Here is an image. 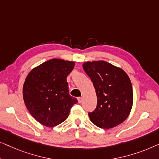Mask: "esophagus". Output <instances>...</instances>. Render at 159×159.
Listing matches in <instances>:
<instances>
[{"mask_svg":"<svg viewBox=\"0 0 159 159\" xmlns=\"http://www.w3.org/2000/svg\"><path fill=\"white\" fill-rule=\"evenodd\" d=\"M82 100H83L82 97H79V98H78V102H79V103H81Z\"/></svg>","mask_w":159,"mask_h":159,"instance_id":"34e87169","label":"esophagus"}]
</instances>
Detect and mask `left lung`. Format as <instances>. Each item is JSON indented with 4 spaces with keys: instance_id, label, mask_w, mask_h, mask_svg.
<instances>
[{
    "instance_id": "obj_1",
    "label": "left lung",
    "mask_w": 159,
    "mask_h": 159,
    "mask_svg": "<svg viewBox=\"0 0 159 159\" xmlns=\"http://www.w3.org/2000/svg\"><path fill=\"white\" fill-rule=\"evenodd\" d=\"M83 68L92 81L97 97V107L89 112L91 121L103 129L121 124L133 107V87L128 75L106 61L86 62Z\"/></svg>"
}]
</instances>
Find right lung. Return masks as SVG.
I'll return each instance as SVG.
<instances>
[{"label": "right lung", "instance_id": "obj_1", "mask_svg": "<svg viewBox=\"0 0 159 159\" xmlns=\"http://www.w3.org/2000/svg\"><path fill=\"white\" fill-rule=\"evenodd\" d=\"M75 62L52 59L32 70L26 78L23 97L34 119L47 127L57 126L68 118L76 98L69 94L67 77Z\"/></svg>", "mask_w": 159, "mask_h": 159}]
</instances>
